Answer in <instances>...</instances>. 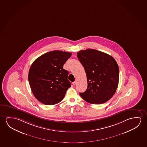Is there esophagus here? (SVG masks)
Listing matches in <instances>:
<instances>
[{
  "label": "esophagus",
  "mask_w": 147,
  "mask_h": 147,
  "mask_svg": "<svg viewBox=\"0 0 147 147\" xmlns=\"http://www.w3.org/2000/svg\"><path fill=\"white\" fill-rule=\"evenodd\" d=\"M76 82H77V81H76V80H75L74 82H73V85H75V84H76Z\"/></svg>",
  "instance_id": "34e87169"
}]
</instances>
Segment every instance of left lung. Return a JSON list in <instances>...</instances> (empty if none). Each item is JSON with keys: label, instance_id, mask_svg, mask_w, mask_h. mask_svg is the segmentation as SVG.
Instances as JSON below:
<instances>
[{"label": "left lung", "instance_id": "left-lung-1", "mask_svg": "<svg viewBox=\"0 0 147 147\" xmlns=\"http://www.w3.org/2000/svg\"><path fill=\"white\" fill-rule=\"evenodd\" d=\"M84 66L88 88L80 96L90 104H103L115 94L119 80V69L115 59L109 54L88 49L77 52Z\"/></svg>", "mask_w": 147, "mask_h": 147}]
</instances>
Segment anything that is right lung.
Listing matches in <instances>:
<instances>
[{"mask_svg":"<svg viewBox=\"0 0 147 147\" xmlns=\"http://www.w3.org/2000/svg\"><path fill=\"white\" fill-rule=\"evenodd\" d=\"M71 52L54 50L38 57L32 63L28 73V82L34 97L45 105H54L61 101L71 84L69 72L63 69Z\"/></svg>","mask_w":147,"mask_h":147,"instance_id":"right-lung-1","label":"right lung"}]
</instances>
